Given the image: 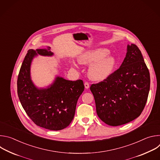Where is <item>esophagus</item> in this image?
Listing matches in <instances>:
<instances>
[{
  "mask_svg": "<svg viewBox=\"0 0 160 160\" xmlns=\"http://www.w3.org/2000/svg\"><path fill=\"white\" fill-rule=\"evenodd\" d=\"M84 86H85V88L88 89V88H89V83H88V82H85V83H84Z\"/></svg>",
  "mask_w": 160,
  "mask_h": 160,
  "instance_id": "1",
  "label": "esophagus"
}]
</instances>
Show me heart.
<instances>
[{
    "instance_id": "1",
    "label": "heart",
    "mask_w": 160,
    "mask_h": 160,
    "mask_svg": "<svg viewBox=\"0 0 160 160\" xmlns=\"http://www.w3.org/2000/svg\"><path fill=\"white\" fill-rule=\"evenodd\" d=\"M109 51L105 48L89 50L78 58L81 64L90 65L88 77L92 81L102 82L107 79L112 73L116 65L115 58L108 56ZM73 65H75L73 63Z\"/></svg>"
}]
</instances>
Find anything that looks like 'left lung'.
I'll return each mask as SVG.
<instances>
[{
	"label": "left lung",
	"instance_id": "8db88e82",
	"mask_svg": "<svg viewBox=\"0 0 160 160\" xmlns=\"http://www.w3.org/2000/svg\"><path fill=\"white\" fill-rule=\"evenodd\" d=\"M149 88V72L135 44L127 45L126 56L119 69L90 87L99 118L110 126L126 124L139 117Z\"/></svg>",
	"mask_w": 160,
	"mask_h": 160
}]
</instances>
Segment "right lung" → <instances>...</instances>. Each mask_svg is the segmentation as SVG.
Listing matches in <instances>:
<instances>
[{
    "mask_svg": "<svg viewBox=\"0 0 160 160\" xmlns=\"http://www.w3.org/2000/svg\"><path fill=\"white\" fill-rule=\"evenodd\" d=\"M38 55L52 56L48 49H30L21 66L17 85L20 102L38 126L51 130L65 128L73 120L77 101L84 90L82 80L71 81L56 76L46 88H38L31 78L30 68Z\"/></svg>",
    "mask_w": 160,
    "mask_h": 160,
    "instance_id": "obj_1",
    "label": "right lung"
}]
</instances>
